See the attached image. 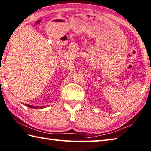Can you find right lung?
Returning <instances> with one entry per match:
<instances>
[{"label": "right lung", "mask_w": 151, "mask_h": 151, "mask_svg": "<svg viewBox=\"0 0 151 151\" xmlns=\"http://www.w3.org/2000/svg\"><path fill=\"white\" fill-rule=\"evenodd\" d=\"M26 106H27L28 107H30V108H39L38 106H32V105H26ZM41 108H42L43 107H40Z\"/></svg>", "instance_id": "1"}]
</instances>
